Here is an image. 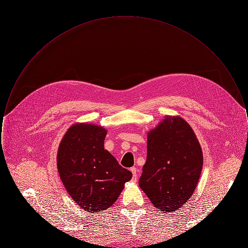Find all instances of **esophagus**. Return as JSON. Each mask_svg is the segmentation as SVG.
<instances>
[{"mask_svg": "<svg viewBox=\"0 0 248 248\" xmlns=\"http://www.w3.org/2000/svg\"><path fill=\"white\" fill-rule=\"evenodd\" d=\"M130 171H131L132 174H133V179L136 180V179L138 178V170H137V168H136V167H131Z\"/></svg>", "mask_w": 248, "mask_h": 248, "instance_id": "1", "label": "esophagus"}]
</instances>
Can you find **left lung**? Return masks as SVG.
I'll return each instance as SVG.
<instances>
[{
  "instance_id": "obj_1",
  "label": "left lung",
  "mask_w": 248,
  "mask_h": 248,
  "mask_svg": "<svg viewBox=\"0 0 248 248\" xmlns=\"http://www.w3.org/2000/svg\"><path fill=\"white\" fill-rule=\"evenodd\" d=\"M202 167V153L193 130L183 119L167 116L148 134L140 187L157 209L174 212L194 192Z\"/></svg>"
}]
</instances>
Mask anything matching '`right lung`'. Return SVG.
<instances>
[{
	"label": "right lung",
	"mask_w": 248,
	"mask_h": 248,
	"mask_svg": "<svg viewBox=\"0 0 248 248\" xmlns=\"http://www.w3.org/2000/svg\"><path fill=\"white\" fill-rule=\"evenodd\" d=\"M106 135L101 126L76 124L59 145L60 178L71 198L89 213H101L110 207L132 178L129 170L104 149Z\"/></svg>",
	"instance_id": "obj_1"
}]
</instances>
